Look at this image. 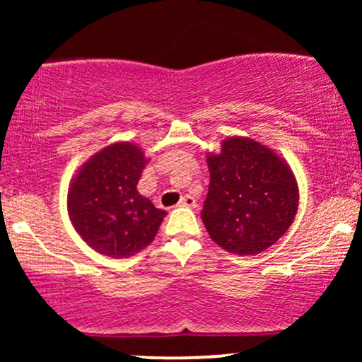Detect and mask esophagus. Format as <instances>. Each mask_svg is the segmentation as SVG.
Masks as SVG:
<instances>
[{
	"instance_id": "34e87169",
	"label": "esophagus",
	"mask_w": 362,
	"mask_h": 362,
	"mask_svg": "<svg viewBox=\"0 0 362 362\" xmlns=\"http://www.w3.org/2000/svg\"><path fill=\"white\" fill-rule=\"evenodd\" d=\"M178 206H180V207H195L197 204H195V199L192 197V195H184V197L180 199V202H178Z\"/></svg>"
}]
</instances>
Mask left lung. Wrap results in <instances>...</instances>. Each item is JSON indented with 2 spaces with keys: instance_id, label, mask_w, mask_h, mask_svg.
Returning a JSON list of instances; mask_svg holds the SVG:
<instances>
[{
  "instance_id": "obj_1",
  "label": "left lung",
  "mask_w": 362,
  "mask_h": 362,
  "mask_svg": "<svg viewBox=\"0 0 362 362\" xmlns=\"http://www.w3.org/2000/svg\"><path fill=\"white\" fill-rule=\"evenodd\" d=\"M209 190L201 218L216 245L236 255L267 250L293 224L300 190L284 158L247 136L207 153Z\"/></svg>"
}]
</instances>
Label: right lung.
Segmentation results:
<instances>
[{"label": "right lung", "instance_id": "add662e5", "mask_svg": "<svg viewBox=\"0 0 362 362\" xmlns=\"http://www.w3.org/2000/svg\"><path fill=\"white\" fill-rule=\"evenodd\" d=\"M143 149L119 141L91 155L68 189V214L81 240L102 255L127 259L155 240L167 216L138 192Z\"/></svg>", "mask_w": 362, "mask_h": 362}]
</instances>
